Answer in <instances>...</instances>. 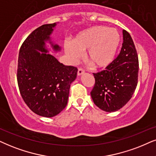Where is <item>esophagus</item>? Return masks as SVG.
<instances>
[{"instance_id":"obj_1","label":"esophagus","mask_w":156,"mask_h":156,"mask_svg":"<svg viewBox=\"0 0 156 156\" xmlns=\"http://www.w3.org/2000/svg\"><path fill=\"white\" fill-rule=\"evenodd\" d=\"M84 70L82 68H78V76H80V75H82L83 73H84Z\"/></svg>"}]
</instances>
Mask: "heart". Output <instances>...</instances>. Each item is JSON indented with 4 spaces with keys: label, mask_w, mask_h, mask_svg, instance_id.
<instances>
[{
    "label": "heart",
    "mask_w": 156,
    "mask_h": 156,
    "mask_svg": "<svg viewBox=\"0 0 156 156\" xmlns=\"http://www.w3.org/2000/svg\"><path fill=\"white\" fill-rule=\"evenodd\" d=\"M120 43L119 33L104 26H94L78 34L73 42L65 43V50L72 61H76L86 52V59L96 68L111 63Z\"/></svg>",
    "instance_id": "1"
}]
</instances>
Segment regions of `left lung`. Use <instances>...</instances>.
<instances>
[{"mask_svg": "<svg viewBox=\"0 0 156 156\" xmlns=\"http://www.w3.org/2000/svg\"><path fill=\"white\" fill-rule=\"evenodd\" d=\"M123 33V43L117 58L106 70L94 74L95 84L90 96L99 109L113 112L130 100L138 79L139 62L137 50L130 34Z\"/></svg>", "mask_w": 156, "mask_h": 156, "instance_id": "obj_1", "label": "left lung"}]
</instances>
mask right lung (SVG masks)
I'll return each mask as SVG.
<instances>
[{"instance_id": "right-lung-1", "label": "right lung", "mask_w": 156, "mask_h": 156, "mask_svg": "<svg viewBox=\"0 0 156 156\" xmlns=\"http://www.w3.org/2000/svg\"><path fill=\"white\" fill-rule=\"evenodd\" d=\"M56 23L35 29L21 45L18 59L17 81L23 101L35 114L52 117L68 104L70 84L76 78V67L64 66L49 54L45 42L60 50L50 40Z\"/></svg>"}]
</instances>
